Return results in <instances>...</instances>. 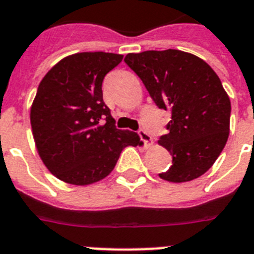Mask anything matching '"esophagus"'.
<instances>
[{
  "instance_id": "obj_1",
  "label": "esophagus",
  "mask_w": 254,
  "mask_h": 254,
  "mask_svg": "<svg viewBox=\"0 0 254 254\" xmlns=\"http://www.w3.org/2000/svg\"><path fill=\"white\" fill-rule=\"evenodd\" d=\"M138 135L139 138H141V141H142L145 145H150L151 141H153V138H151V135L147 133L146 130H143V129H139L138 130Z\"/></svg>"
}]
</instances>
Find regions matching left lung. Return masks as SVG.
I'll return each mask as SVG.
<instances>
[{
	"label": "left lung",
	"instance_id": "left-lung-1",
	"mask_svg": "<svg viewBox=\"0 0 254 254\" xmlns=\"http://www.w3.org/2000/svg\"><path fill=\"white\" fill-rule=\"evenodd\" d=\"M125 63L146 87L157 107L171 113L159 145L173 165L159 174L182 183L211 169L229 135L231 101L216 72L203 59L179 50L127 54Z\"/></svg>",
	"mask_w": 254,
	"mask_h": 254
}]
</instances>
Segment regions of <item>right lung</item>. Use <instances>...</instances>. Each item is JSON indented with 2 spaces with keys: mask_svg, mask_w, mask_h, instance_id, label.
Masks as SVG:
<instances>
[{
  "mask_svg": "<svg viewBox=\"0 0 254 254\" xmlns=\"http://www.w3.org/2000/svg\"><path fill=\"white\" fill-rule=\"evenodd\" d=\"M123 55L79 53L54 65L38 87L30 121L39 157L61 181L87 186L111 174L139 135L120 130L103 100V80Z\"/></svg>",
  "mask_w": 254,
  "mask_h": 254,
  "instance_id": "right-lung-1",
  "label": "right lung"
}]
</instances>
